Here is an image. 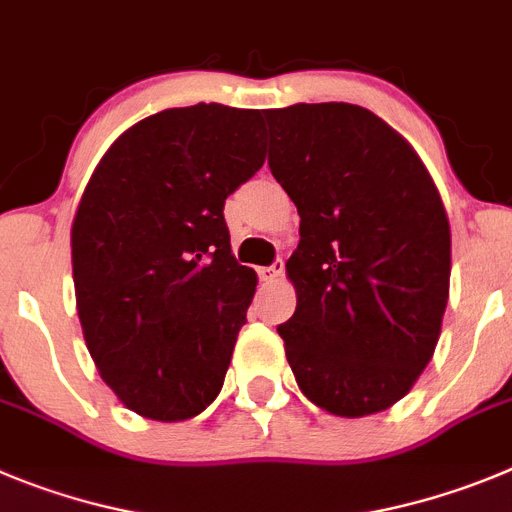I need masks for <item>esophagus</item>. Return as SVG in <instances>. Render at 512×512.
<instances>
[{
  "instance_id": "esophagus-1",
  "label": "esophagus",
  "mask_w": 512,
  "mask_h": 512,
  "mask_svg": "<svg viewBox=\"0 0 512 512\" xmlns=\"http://www.w3.org/2000/svg\"><path fill=\"white\" fill-rule=\"evenodd\" d=\"M281 274H284V261H281V259H276L271 266H264V269H259L261 281H276Z\"/></svg>"
}]
</instances>
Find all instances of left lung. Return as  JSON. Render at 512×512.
Instances as JSON below:
<instances>
[{
    "label": "left lung",
    "instance_id": "left-lung-1",
    "mask_svg": "<svg viewBox=\"0 0 512 512\" xmlns=\"http://www.w3.org/2000/svg\"><path fill=\"white\" fill-rule=\"evenodd\" d=\"M271 175L299 210L287 261L297 292L279 325L304 396L360 419L419 381L442 335L452 231L426 164L353 103L266 111Z\"/></svg>",
    "mask_w": 512,
    "mask_h": 512
}]
</instances>
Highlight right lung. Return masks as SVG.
<instances>
[{
    "mask_svg": "<svg viewBox=\"0 0 512 512\" xmlns=\"http://www.w3.org/2000/svg\"><path fill=\"white\" fill-rule=\"evenodd\" d=\"M264 116L198 103L106 149L70 228L75 307L126 409L185 421L220 393L259 276L231 251L225 198L261 170Z\"/></svg>",
    "mask_w": 512,
    "mask_h": 512,
    "instance_id": "right-lung-1",
    "label": "right lung"
}]
</instances>
